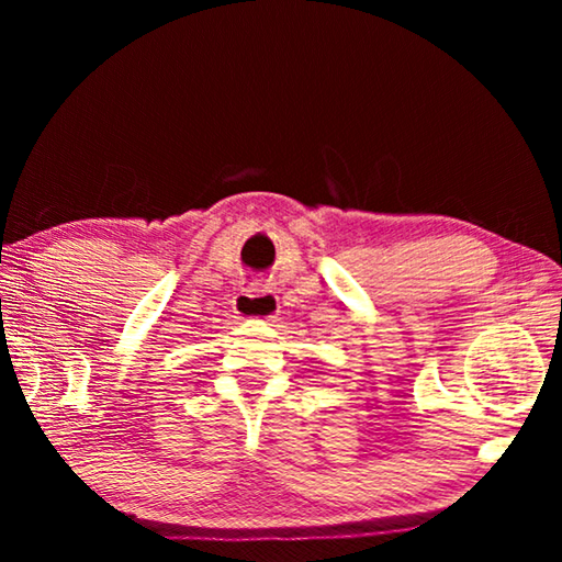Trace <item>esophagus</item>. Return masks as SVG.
Segmentation results:
<instances>
[{
  "label": "esophagus",
  "instance_id": "1",
  "mask_svg": "<svg viewBox=\"0 0 562 562\" xmlns=\"http://www.w3.org/2000/svg\"><path fill=\"white\" fill-rule=\"evenodd\" d=\"M235 312L243 319L272 322L280 312V300H278V294L270 290L243 292V294H237V300H235Z\"/></svg>",
  "mask_w": 562,
  "mask_h": 562
}]
</instances>
